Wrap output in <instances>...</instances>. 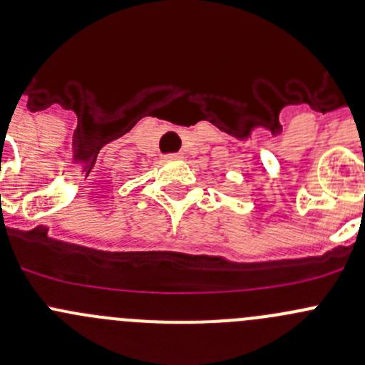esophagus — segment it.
Masks as SVG:
<instances>
[{"label": "esophagus", "mask_w": 365, "mask_h": 365, "mask_svg": "<svg viewBox=\"0 0 365 365\" xmlns=\"http://www.w3.org/2000/svg\"><path fill=\"white\" fill-rule=\"evenodd\" d=\"M182 157H183V153L176 152V153H168V155H165V159H168V160H178V159H182Z\"/></svg>", "instance_id": "obj_1"}]
</instances>
